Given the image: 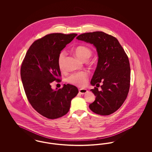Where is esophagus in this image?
Instances as JSON below:
<instances>
[{
  "instance_id": "esophagus-1",
  "label": "esophagus",
  "mask_w": 152,
  "mask_h": 152,
  "mask_svg": "<svg viewBox=\"0 0 152 152\" xmlns=\"http://www.w3.org/2000/svg\"><path fill=\"white\" fill-rule=\"evenodd\" d=\"M88 91H87V89H84V88H81L79 89V93L80 94H87Z\"/></svg>"
}]
</instances>
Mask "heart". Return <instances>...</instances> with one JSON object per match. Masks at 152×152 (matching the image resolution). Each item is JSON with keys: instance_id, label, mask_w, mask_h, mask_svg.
Listing matches in <instances>:
<instances>
[{"instance_id": "1", "label": "heart", "mask_w": 152, "mask_h": 152, "mask_svg": "<svg viewBox=\"0 0 152 152\" xmlns=\"http://www.w3.org/2000/svg\"><path fill=\"white\" fill-rule=\"evenodd\" d=\"M74 53L75 55L82 61H87L92 55V51L87 47L79 46L76 47ZM66 58V53L64 51H61L58 58V65L60 70H63L64 68V62ZM88 73L84 71H80L74 73L70 75L66 79L67 82L73 85L83 87L87 82Z\"/></svg>"}]
</instances>
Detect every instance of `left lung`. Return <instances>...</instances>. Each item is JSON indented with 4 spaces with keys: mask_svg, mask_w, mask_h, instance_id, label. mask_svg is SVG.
Instances as JSON below:
<instances>
[{
    "mask_svg": "<svg viewBox=\"0 0 152 152\" xmlns=\"http://www.w3.org/2000/svg\"><path fill=\"white\" fill-rule=\"evenodd\" d=\"M76 39L93 44L97 52V65L91 84L99 86L101 82V90L96 87L91 89L96 98L89 107L96 114L110 115L120 108L129 92L130 68L128 58L116 37L103 32L83 34Z\"/></svg>",
    "mask_w": 152,
    "mask_h": 152,
    "instance_id": "obj_1",
    "label": "left lung"
}]
</instances>
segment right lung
Instances as JSON below:
<instances>
[{
	"mask_svg": "<svg viewBox=\"0 0 152 152\" xmlns=\"http://www.w3.org/2000/svg\"><path fill=\"white\" fill-rule=\"evenodd\" d=\"M77 35L56 33L44 36L30 46L22 63L20 76L29 103L39 113L49 119L66 115L72 99L79 92L77 87L68 84L55 90L51 86L53 81H60V53Z\"/></svg>",
	"mask_w": 152,
	"mask_h": 152,
	"instance_id": "1",
	"label": "right lung"
}]
</instances>
